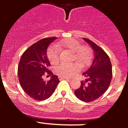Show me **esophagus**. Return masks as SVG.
Instances as JSON below:
<instances>
[{
  "label": "esophagus",
  "mask_w": 128,
  "mask_h": 128,
  "mask_svg": "<svg viewBox=\"0 0 128 128\" xmlns=\"http://www.w3.org/2000/svg\"><path fill=\"white\" fill-rule=\"evenodd\" d=\"M59 80H64V79H66V80H70V79L69 78H64V77H60L59 76Z\"/></svg>",
  "instance_id": "esophagus-1"
}]
</instances>
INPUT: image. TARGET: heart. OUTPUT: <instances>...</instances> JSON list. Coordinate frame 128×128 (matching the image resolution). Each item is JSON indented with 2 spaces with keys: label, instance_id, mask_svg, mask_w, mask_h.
Wrapping results in <instances>:
<instances>
[{
  "label": "heart",
  "instance_id": "b5f03b06",
  "mask_svg": "<svg viewBox=\"0 0 128 128\" xmlns=\"http://www.w3.org/2000/svg\"><path fill=\"white\" fill-rule=\"evenodd\" d=\"M64 48L73 52L72 60H75L80 68L86 66L92 57V51L87 46H82L80 42L74 39H68L60 41L56 46H51L48 49L47 56L52 64H57L60 60V48ZM77 67L74 64H60L56 68L58 75L64 78H70L76 72Z\"/></svg>",
  "mask_w": 128,
  "mask_h": 128
}]
</instances>
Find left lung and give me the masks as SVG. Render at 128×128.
<instances>
[{
    "label": "left lung",
    "mask_w": 128,
    "mask_h": 128,
    "mask_svg": "<svg viewBox=\"0 0 128 128\" xmlns=\"http://www.w3.org/2000/svg\"><path fill=\"white\" fill-rule=\"evenodd\" d=\"M94 50V58L89 69L82 73L85 80L74 90L76 96L84 102L97 100L107 90L112 79V65L106 52L89 39L83 38Z\"/></svg>",
    "instance_id": "left-lung-1"
}]
</instances>
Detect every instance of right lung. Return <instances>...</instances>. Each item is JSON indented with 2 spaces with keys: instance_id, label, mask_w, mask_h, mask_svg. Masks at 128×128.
<instances>
[{
  "instance_id": "1",
  "label": "right lung",
  "mask_w": 128,
  "mask_h": 128,
  "mask_svg": "<svg viewBox=\"0 0 128 128\" xmlns=\"http://www.w3.org/2000/svg\"><path fill=\"white\" fill-rule=\"evenodd\" d=\"M57 38H46L30 46L22 54L18 65L20 84L27 95L36 101L49 98L59 82L57 76L49 69L50 65L46 54L47 49ZM45 75L52 76L48 82L43 79Z\"/></svg>"
}]
</instances>
